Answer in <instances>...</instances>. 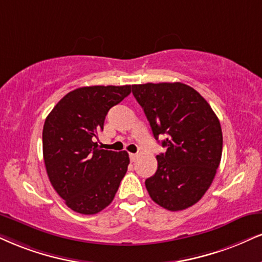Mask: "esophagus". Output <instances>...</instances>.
Segmentation results:
<instances>
[{
  "label": "esophagus",
  "instance_id": "esophagus-1",
  "mask_svg": "<svg viewBox=\"0 0 262 262\" xmlns=\"http://www.w3.org/2000/svg\"><path fill=\"white\" fill-rule=\"evenodd\" d=\"M128 156H130V160L131 161H135L138 158L137 154H135V153H130V154H128Z\"/></svg>",
  "mask_w": 262,
  "mask_h": 262
}]
</instances>
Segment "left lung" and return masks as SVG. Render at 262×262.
Instances as JSON below:
<instances>
[{
    "label": "left lung",
    "mask_w": 262,
    "mask_h": 262,
    "mask_svg": "<svg viewBox=\"0 0 262 262\" xmlns=\"http://www.w3.org/2000/svg\"><path fill=\"white\" fill-rule=\"evenodd\" d=\"M156 140L165 153L157 156L158 170L146 188L158 205L170 211L198 203L211 186L222 156L217 116L194 89L182 82L132 85Z\"/></svg>",
    "instance_id": "left-lung-1"
}]
</instances>
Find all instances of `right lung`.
Segmentation results:
<instances>
[{
	"mask_svg": "<svg viewBox=\"0 0 262 262\" xmlns=\"http://www.w3.org/2000/svg\"><path fill=\"white\" fill-rule=\"evenodd\" d=\"M130 93L131 85L80 87L46 118L42 148L48 179L75 212L93 215L106 208L127 171V151L102 149L95 140L109 109Z\"/></svg>",
	"mask_w": 262,
	"mask_h": 262,
	"instance_id": "obj_1",
	"label": "right lung"
}]
</instances>
